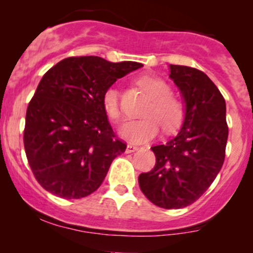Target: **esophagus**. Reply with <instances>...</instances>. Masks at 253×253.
<instances>
[{
	"label": "esophagus",
	"mask_w": 253,
	"mask_h": 253,
	"mask_svg": "<svg viewBox=\"0 0 253 253\" xmlns=\"http://www.w3.org/2000/svg\"><path fill=\"white\" fill-rule=\"evenodd\" d=\"M139 149L136 146H134V145H132V144H128L127 145V147H126V153H133V152H135V151H138Z\"/></svg>",
	"instance_id": "1"
}]
</instances>
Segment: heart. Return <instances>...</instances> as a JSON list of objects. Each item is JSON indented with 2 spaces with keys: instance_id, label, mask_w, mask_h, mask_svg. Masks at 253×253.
I'll return each instance as SVG.
<instances>
[{
  "instance_id": "1",
  "label": "heart",
  "mask_w": 253,
  "mask_h": 253,
  "mask_svg": "<svg viewBox=\"0 0 253 253\" xmlns=\"http://www.w3.org/2000/svg\"><path fill=\"white\" fill-rule=\"evenodd\" d=\"M138 84L151 98L145 112L147 117L125 121L119 127V134L130 143L141 144L155 138L161 126L165 133L178 129L184 119V107L178 98L170 95V86L161 78L149 75L139 78ZM119 95V90L113 85L102 95L104 112L112 119H118L121 114Z\"/></svg>"
}]
</instances>
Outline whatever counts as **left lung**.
Segmentation results:
<instances>
[{
  "label": "left lung",
  "mask_w": 253,
  "mask_h": 253,
  "mask_svg": "<svg viewBox=\"0 0 253 253\" xmlns=\"http://www.w3.org/2000/svg\"><path fill=\"white\" fill-rule=\"evenodd\" d=\"M169 71L183 98L184 119L175 138L151 147L156 165L138 181L151 202L178 210L195 202L221 170L228 127L225 98L205 72L172 64Z\"/></svg>",
  "instance_id": "left-lung-1"
}]
</instances>
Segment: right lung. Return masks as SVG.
<instances>
[{"mask_svg":"<svg viewBox=\"0 0 253 253\" xmlns=\"http://www.w3.org/2000/svg\"><path fill=\"white\" fill-rule=\"evenodd\" d=\"M97 56L70 57L43 75L26 113L24 144L37 181L63 199H81L102 184L126 144L115 138L104 90L141 68Z\"/></svg>","mask_w":253,"mask_h":253,"instance_id":"obj_1","label":"right lung"}]
</instances>
